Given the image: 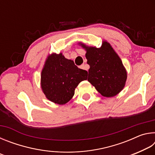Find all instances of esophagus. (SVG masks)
<instances>
[{"instance_id":"1","label":"esophagus","mask_w":155,"mask_h":155,"mask_svg":"<svg viewBox=\"0 0 155 155\" xmlns=\"http://www.w3.org/2000/svg\"><path fill=\"white\" fill-rule=\"evenodd\" d=\"M80 68H81V69H83V70H87V68H86V66H85V64L81 65V66H80Z\"/></svg>"}]
</instances>
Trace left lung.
Instances as JSON below:
<instances>
[{"instance_id":"left-lung-1","label":"left lung","mask_w":155,"mask_h":155,"mask_svg":"<svg viewBox=\"0 0 155 155\" xmlns=\"http://www.w3.org/2000/svg\"><path fill=\"white\" fill-rule=\"evenodd\" d=\"M85 57L90 65L87 81L104 97L117 95L124 88L127 78L125 68L110 44L104 41L101 48L87 46Z\"/></svg>"}]
</instances>
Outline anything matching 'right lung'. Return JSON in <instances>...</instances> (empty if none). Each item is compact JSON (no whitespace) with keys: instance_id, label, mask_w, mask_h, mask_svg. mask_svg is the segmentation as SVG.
I'll use <instances>...</instances> for the list:
<instances>
[{"instance_id":"1","label":"right lung","mask_w":155,"mask_h":155,"mask_svg":"<svg viewBox=\"0 0 155 155\" xmlns=\"http://www.w3.org/2000/svg\"><path fill=\"white\" fill-rule=\"evenodd\" d=\"M87 72L78 68L62 53L48 56L41 74V87L49 101L59 104L67 103L74 96L80 82L87 80Z\"/></svg>"}]
</instances>
